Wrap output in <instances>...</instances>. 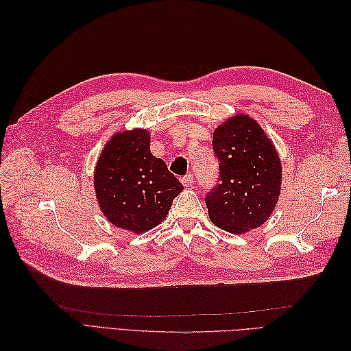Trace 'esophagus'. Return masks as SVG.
I'll use <instances>...</instances> for the list:
<instances>
[{
    "instance_id": "esophagus-1",
    "label": "esophagus",
    "mask_w": 351,
    "mask_h": 351,
    "mask_svg": "<svg viewBox=\"0 0 351 351\" xmlns=\"http://www.w3.org/2000/svg\"><path fill=\"white\" fill-rule=\"evenodd\" d=\"M182 183H183L186 187L192 186V183H193V176H192V174H186V176H183V177H182Z\"/></svg>"
}]
</instances>
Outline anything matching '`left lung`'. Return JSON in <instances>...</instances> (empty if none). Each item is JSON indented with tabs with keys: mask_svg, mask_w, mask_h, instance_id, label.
<instances>
[{
	"mask_svg": "<svg viewBox=\"0 0 351 351\" xmlns=\"http://www.w3.org/2000/svg\"><path fill=\"white\" fill-rule=\"evenodd\" d=\"M218 183L206 193L209 218L222 230L258 228L269 218L281 189V162L261 125L239 114L214 132Z\"/></svg>",
	"mask_w": 351,
	"mask_h": 351,
	"instance_id": "left-lung-1",
	"label": "left lung"
}]
</instances>
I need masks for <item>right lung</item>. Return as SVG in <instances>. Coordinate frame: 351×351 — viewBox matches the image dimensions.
Here are the masks:
<instances>
[{
    "mask_svg": "<svg viewBox=\"0 0 351 351\" xmlns=\"http://www.w3.org/2000/svg\"><path fill=\"white\" fill-rule=\"evenodd\" d=\"M143 129L117 133L105 145L95 168V190L111 224L143 232L161 224L183 184L151 154Z\"/></svg>",
    "mask_w": 351,
    "mask_h": 351,
    "instance_id": "1",
    "label": "right lung"
}]
</instances>
